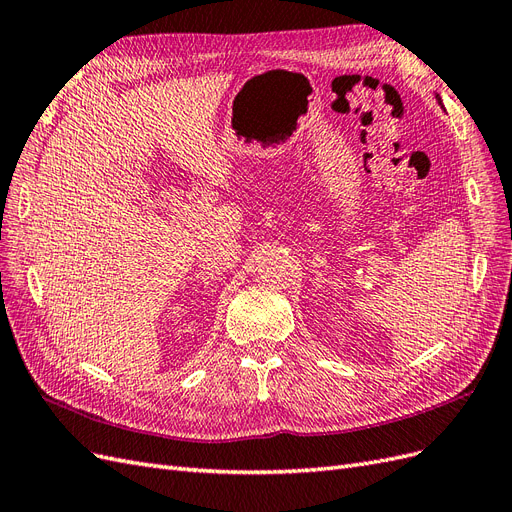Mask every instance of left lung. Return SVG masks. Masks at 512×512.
<instances>
[{
  "mask_svg": "<svg viewBox=\"0 0 512 512\" xmlns=\"http://www.w3.org/2000/svg\"><path fill=\"white\" fill-rule=\"evenodd\" d=\"M436 98H438V102H440V96H436ZM440 104H442V102H440Z\"/></svg>",
  "mask_w": 512,
  "mask_h": 512,
  "instance_id": "8db88e82",
  "label": "left lung"
}]
</instances>
